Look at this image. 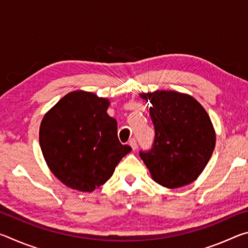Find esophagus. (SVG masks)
I'll use <instances>...</instances> for the list:
<instances>
[{
	"instance_id": "esophagus-1",
	"label": "esophagus",
	"mask_w": 248,
	"mask_h": 248,
	"mask_svg": "<svg viewBox=\"0 0 248 248\" xmlns=\"http://www.w3.org/2000/svg\"><path fill=\"white\" fill-rule=\"evenodd\" d=\"M129 144H130V146H131V148H132L133 150H136V149L138 148L137 140L134 139V138H132V139H130V141H129Z\"/></svg>"
}]
</instances>
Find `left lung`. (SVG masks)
<instances>
[{
	"label": "left lung",
	"mask_w": 248,
	"mask_h": 248,
	"mask_svg": "<svg viewBox=\"0 0 248 248\" xmlns=\"http://www.w3.org/2000/svg\"><path fill=\"white\" fill-rule=\"evenodd\" d=\"M150 102L155 130L152 149L140 151L153 179L167 188L194 182L211 157L216 133L207 111L191 96L156 91L141 94Z\"/></svg>",
	"instance_id": "obj_1"
}]
</instances>
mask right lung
Returning <instances> with one entry per match:
<instances>
[{
	"label": "right lung",
	"mask_w": 248,
	"mask_h": 248,
	"mask_svg": "<svg viewBox=\"0 0 248 248\" xmlns=\"http://www.w3.org/2000/svg\"><path fill=\"white\" fill-rule=\"evenodd\" d=\"M109 102L93 93L75 91L46 114L39 142L56 177L70 188L93 191L111 177L131 146L121 144L117 121L107 114Z\"/></svg>",
	"instance_id": "right-lung-1"
}]
</instances>
